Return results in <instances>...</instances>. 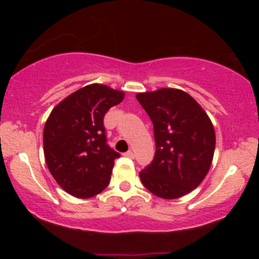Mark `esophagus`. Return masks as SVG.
<instances>
[{
  "instance_id": "esophagus-1",
  "label": "esophagus",
  "mask_w": 259,
  "mask_h": 259,
  "mask_svg": "<svg viewBox=\"0 0 259 259\" xmlns=\"http://www.w3.org/2000/svg\"><path fill=\"white\" fill-rule=\"evenodd\" d=\"M124 156L127 157V158H134V152L132 150H130V151H127V152L124 153Z\"/></svg>"
}]
</instances>
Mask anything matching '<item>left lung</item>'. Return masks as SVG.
Instances as JSON below:
<instances>
[{
  "label": "left lung",
  "instance_id": "obj_1",
  "mask_svg": "<svg viewBox=\"0 0 259 259\" xmlns=\"http://www.w3.org/2000/svg\"><path fill=\"white\" fill-rule=\"evenodd\" d=\"M152 120L156 153L140 179L153 195L174 200L204 179L215 148V133L207 113L178 89L136 95Z\"/></svg>",
  "mask_w": 259,
  "mask_h": 259
}]
</instances>
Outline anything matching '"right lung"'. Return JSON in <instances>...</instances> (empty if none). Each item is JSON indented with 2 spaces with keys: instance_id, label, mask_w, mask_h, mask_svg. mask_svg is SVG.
Here are the masks:
<instances>
[{
  "instance_id": "1",
  "label": "right lung",
  "mask_w": 259,
  "mask_h": 259,
  "mask_svg": "<svg viewBox=\"0 0 259 259\" xmlns=\"http://www.w3.org/2000/svg\"><path fill=\"white\" fill-rule=\"evenodd\" d=\"M123 99V91L88 85L58 103L45 124L46 164L59 186L74 197L90 198L108 186L120 154L107 145L103 118Z\"/></svg>"
}]
</instances>
